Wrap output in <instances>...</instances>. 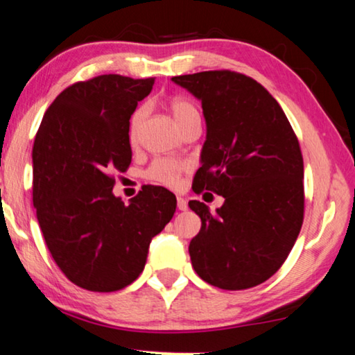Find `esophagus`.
I'll return each instance as SVG.
<instances>
[{
  "label": "esophagus",
  "mask_w": 355,
  "mask_h": 355,
  "mask_svg": "<svg viewBox=\"0 0 355 355\" xmlns=\"http://www.w3.org/2000/svg\"><path fill=\"white\" fill-rule=\"evenodd\" d=\"M178 209L179 211H187V201L182 196H178Z\"/></svg>",
  "instance_id": "esophagus-1"
}]
</instances>
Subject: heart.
I'll return each mask as SVG.
<instances>
[{"instance_id":"b5f03b06","label":"heart","mask_w":355,"mask_h":355,"mask_svg":"<svg viewBox=\"0 0 355 355\" xmlns=\"http://www.w3.org/2000/svg\"><path fill=\"white\" fill-rule=\"evenodd\" d=\"M166 108L168 112L176 121V124L184 130L185 127L191 123H196L200 121V110L190 98L184 96H171L166 101ZM144 113L143 108H138L132 113L129 119V127H127V137H129V143L132 146H137L139 139V130H141L143 121H144ZM185 171V165L181 160L176 159H166V157H159V159H154L148 166V170L144 171V178L150 182L165 185V187H178L179 181H181V176Z\"/></svg>"}]
</instances>
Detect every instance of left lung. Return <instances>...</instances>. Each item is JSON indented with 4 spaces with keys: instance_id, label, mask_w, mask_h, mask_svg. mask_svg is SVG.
Wrapping results in <instances>:
<instances>
[{
    "instance_id": "left-lung-1",
    "label": "left lung",
    "mask_w": 355,
    "mask_h": 355,
    "mask_svg": "<svg viewBox=\"0 0 355 355\" xmlns=\"http://www.w3.org/2000/svg\"><path fill=\"white\" fill-rule=\"evenodd\" d=\"M198 97L207 137L195 193L225 198L217 212L191 200L201 218L190 241L191 266L206 283L248 289L280 269L304 222V159L291 124L263 85L232 71L173 77Z\"/></svg>"
}]
</instances>
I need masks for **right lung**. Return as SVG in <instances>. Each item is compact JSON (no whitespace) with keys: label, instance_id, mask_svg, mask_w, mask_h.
<instances>
[{"label":"right lung","instance_id":"1","mask_svg":"<svg viewBox=\"0 0 355 355\" xmlns=\"http://www.w3.org/2000/svg\"><path fill=\"white\" fill-rule=\"evenodd\" d=\"M155 78L118 73L77 81L46 110L33 146V202L46 248L77 286L114 293L137 280L176 196L143 185L130 205L113 195L132 162L127 127Z\"/></svg>","mask_w":355,"mask_h":355}]
</instances>
